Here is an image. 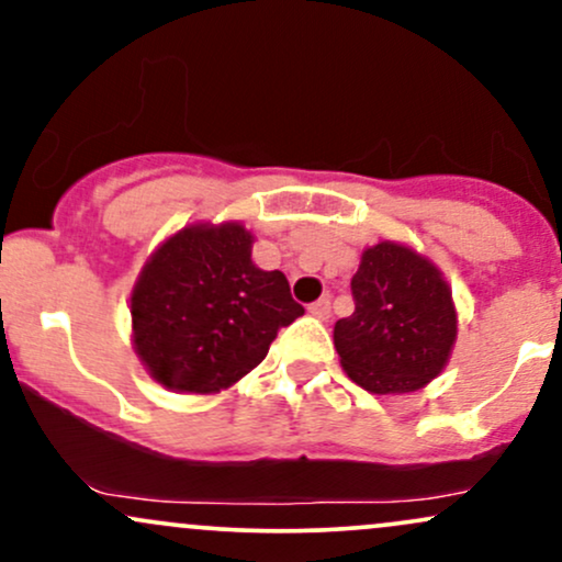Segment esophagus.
<instances>
[{"mask_svg": "<svg viewBox=\"0 0 562 562\" xmlns=\"http://www.w3.org/2000/svg\"><path fill=\"white\" fill-rule=\"evenodd\" d=\"M308 314L317 319H330V299H319L308 306Z\"/></svg>", "mask_w": 562, "mask_h": 562, "instance_id": "1", "label": "esophagus"}]
</instances>
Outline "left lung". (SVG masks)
I'll return each instance as SVG.
<instances>
[{
	"instance_id": "left-lung-1",
	"label": "left lung",
	"mask_w": 562,
	"mask_h": 562,
	"mask_svg": "<svg viewBox=\"0 0 562 562\" xmlns=\"http://www.w3.org/2000/svg\"><path fill=\"white\" fill-rule=\"evenodd\" d=\"M353 314L335 322L340 367L370 393H412L438 378L457 340V308L441 269L415 248H364L351 280Z\"/></svg>"
}]
</instances>
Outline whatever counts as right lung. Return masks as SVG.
<instances>
[{
	"mask_svg": "<svg viewBox=\"0 0 562 562\" xmlns=\"http://www.w3.org/2000/svg\"><path fill=\"white\" fill-rule=\"evenodd\" d=\"M240 222L187 224L145 261L132 290V346L169 391L218 393L267 357L303 314L282 272L250 259Z\"/></svg>",
	"mask_w": 562,
	"mask_h": 562,
	"instance_id": "obj_1",
	"label": "right lung"
}]
</instances>
